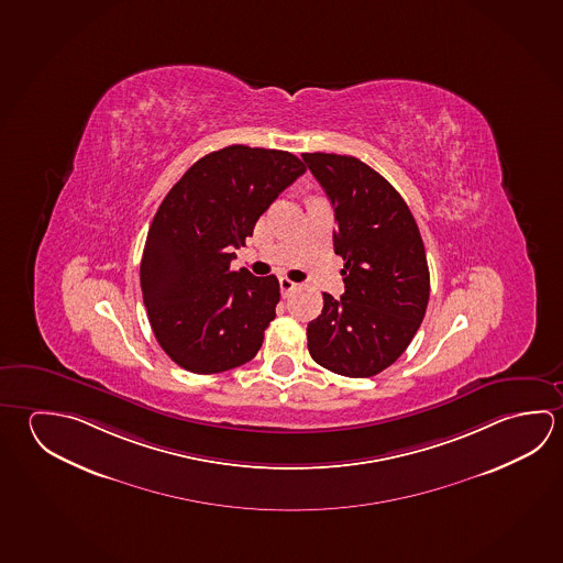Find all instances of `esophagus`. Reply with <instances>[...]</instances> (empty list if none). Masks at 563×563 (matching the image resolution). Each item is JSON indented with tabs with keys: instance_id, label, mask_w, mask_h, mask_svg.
<instances>
[{
	"instance_id": "1",
	"label": "esophagus",
	"mask_w": 563,
	"mask_h": 563,
	"mask_svg": "<svg viewBox=\"0 0 563 563\" xmlns=\"http://www.w3.org/2000/svg\"><path fill=\"white\" fill-rule=\"evenodd\" d=\"M278 285H280V292H283V295H290V292H292V290H296V283H292V280H290V278H286V277H283L280 278V280H278Z\"/></svg>"
}]
</instances>
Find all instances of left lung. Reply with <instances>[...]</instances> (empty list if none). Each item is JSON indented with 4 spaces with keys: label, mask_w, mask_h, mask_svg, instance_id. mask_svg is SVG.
Returning a JSON list of instances; mask_svg holds the SVG:
<instances>
[{
    "label": "left lung",
    "mask_w": 563,
    "mask_h": 563,
    "mask_svg": "<svg viewBox=\"0 0 563 563\" xmlns=\"http://www.w3.org/2000/svg\"><path fill=\"white\" fill-rule=\"evenodd\" d=\"M334 208L335 255L345 292H324L308 328L316 364L345 377H372L404 354L423 322L429 267L411 211L397 189L354 156L302 154Z\"/></svg>",
    "instance_id": "8db88e82"
}]
</instances>
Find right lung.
<instances>
[{
    "mask_svg": "<svg viewBox=\"0 0 563 563\" xmlns=\"http://www.w3.org/2000/svg\"><path fill=\"white\" fill-rule=\"evenodd\" d=\"M305 172L290 152L233 144L169 189L150 225L140 286L154 335L179 367L219 374L257 355L280 288L275 275L231 271V251Z\"/></svg>",
    "mask_w": 563,
    "mask_h": 563,
    "instance_id": "right-lung-1",
    "label": "right lung"
}]
</instances>
